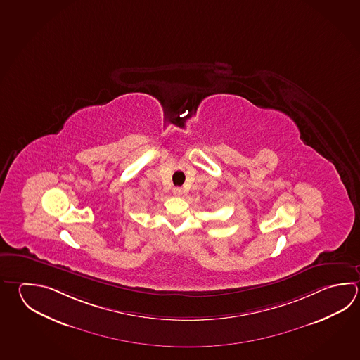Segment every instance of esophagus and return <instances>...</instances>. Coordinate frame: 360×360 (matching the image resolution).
<instances>
[{
    "mask_svg": "<svg viewBox=\"0 0 360 360\" xmlns=\"http://www.w3.org/2000/svg\"><path fill=\"white\" fill-rule=\"evenodd\" d=\"M173 193H174L176 196H181V195L184 193V190H182L181 187H174V188H173Z\"/></svg>",
    "mask_w": 360,
    "mask_h": 360,
    "instance_id": "esophagus-1",
    "label": "esophagus"
}]
</instances>
